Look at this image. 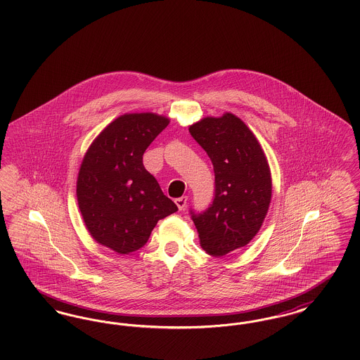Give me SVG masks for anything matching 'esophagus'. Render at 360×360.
<instances>
[{
    "mask_svg": "<svg viewBox=\"0 0 360 360\" xmlns=\"http://www.w3.org/2000/svg\"><path fill=\"white\" fill-rule=\"evenodd\" d=\"M175 204H176L179 210H185V207L188 205V197L184 195V197L176 198V200H175Z\"/></svg>",
    "mask_w": 360,
    "mask_h": 360,
    "instance_id": "34e87169",
    "label": "esophagus"
}]
</instances>
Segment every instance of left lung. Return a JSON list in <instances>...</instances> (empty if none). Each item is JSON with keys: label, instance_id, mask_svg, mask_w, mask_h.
<instances>
[{"label": "left lung", "instance_id": "left-lung-1", "mask_svg": "<svg viewBox=\"0 0 360 360\" xmlns=\"http://www.w3.org/2000/svg\"><path fill=\"white\" fill-rule=\"evenodd\" d=\"M188 131L214 170L213 201L204 212L191 209V220L201 247L223 257L248 244L260 229L271 200L270 167L257 137L231 113L202 119Z\"/></svg>", "mask_w": 360, "mask_h": 360}]
</instances>
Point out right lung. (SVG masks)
Returning a JSON list of instances; mask_svg holds the SVG:
<instances>
[{"instance_id": "1", "label": "right lung", "mask_w": 360, "mask_h": 360, "mask_svg": "<svg viewBox=\"0 0 360 360\" xmlns=\"http://www.w3.org/2000/svg\"><path fill=\"white\" fill-rule=\"evenodd\" d=\"M169 119L154 113L124 115L110 122L87 150L77 181L78 205L97 243L129 254L141 248L155 225L178 210L143 155Z\"/></svg>"}]
</instances>
